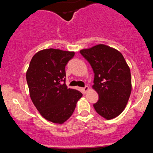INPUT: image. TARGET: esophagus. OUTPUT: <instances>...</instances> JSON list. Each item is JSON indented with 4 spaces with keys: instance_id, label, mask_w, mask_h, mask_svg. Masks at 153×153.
Masks as SVG:
<instances>
[{
    "instance_id": "34e87169",
    "label": "esophagus",
    "mask_w": 153,
    "mask_h": 153,
    "mask_svg": "<svg viewBox=\"0 0 153 153\" xmlns=\"http://www.w3.org/2000/svg\"><path fill=\"white\" fill-rule=\"evenodd\" d=\"M82 91H83L84 94H85V93H86L87 91H88V90H89V87L87 86V85H86V86H85L84 88H82Z\"/></svg>"
}]
</instances>
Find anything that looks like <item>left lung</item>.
Here are the masks:
<instances>
[{"label": "left lung", "instance_id": "1", "mask_svg": "<svg viewBox=\"0 0 153 153\" xmlns=\"http://www.w3.org/2000/svg\"><path fill=\"white\" fill-rule=\"evenodd\" d=\"M94 73L92 88L99 94L96 111L107 120L118 117L127 106L131 91V73L122 54L107 45L80 51Z\"/></svg>", "mask_w": 153, "mask_h": 153}]
</instances>
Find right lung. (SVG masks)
Here are the masks:
<instances>
[{
    "instance_id": "obj_1",
    "label": "right lung",
    "mask_w": 153,
    "mask_h": 153,
    "mask_svg": "<svg viewBox=\"0 0 153 153\" xmlns=\"http://www.w3.org/2000/svg\"><path fill=\"white\" fill-rule=\"evenodd\" d=\"M74 55V52L52 48L40 50L26 71L31 101L44 118L55 124H63L71 117L82 96L65 83V65Z\"/></svg>"
}]
</instances>
